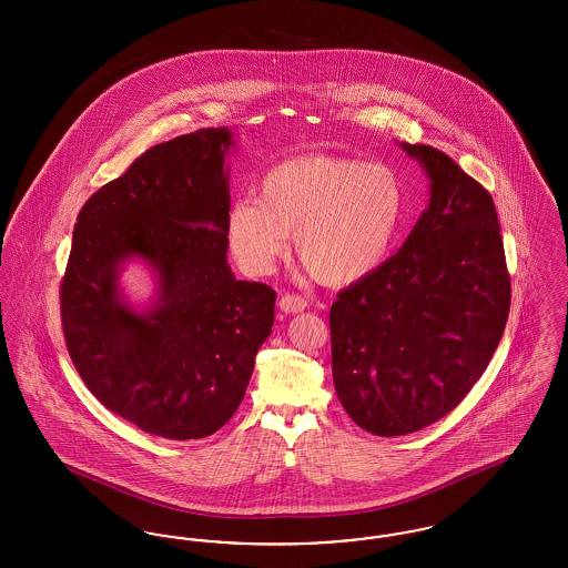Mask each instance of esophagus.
<instances>
[{"mask_svg": "<svg viewBox=\"0 0 568 568\" xmlns=\"http://www.w3.org/2000/svg\"><path fill=\"white\" fill-rule=\"evenodd\" d=\"M306 306H308V302L302 296H296V294H285V296H281V300H278V308L283 313H287V315L302 313Z\"/></svg>", "mask_w": 568, "mask_h": 568, "instance_id": "1", "label": "esophagus"}]
</instances>
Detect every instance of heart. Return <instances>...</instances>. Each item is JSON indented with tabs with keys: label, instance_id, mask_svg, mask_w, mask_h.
I'll list each match as a JSON object with an SVG mask.
<instances>
[{
	"label": "heart",
	"instance_id": "heart-1",
	"mask_svg": "<svg viewBox=\"0 0 568 568\" xmlns=\"http://www.w3.org/2000/svg\"><path fill=\"white\" fill-rule=\"evenodd\" d=\"M405 215V183L396 168L345 155L311 153L276 163L257 197L234 202L225 236L248 274H264L287 251L325 285H352L377 271Z\"/></svg>",
	"mask_w": 568,
	"mask_h": 568
}]
</instances>
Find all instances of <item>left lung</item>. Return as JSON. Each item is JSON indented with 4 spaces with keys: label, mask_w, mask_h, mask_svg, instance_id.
Wrapping results in <instances>:
<instances>
[{
    "label": "left lung",
    "mask_w": 568,
    "mask_h": 568,
    "mask_svg": "<svg viewBox=\"0 0 568 568\" xmlns=\"http://www.w3.org/2000/svg\"><path fill=\"white\" fill-rule=\"evenodd\" d=\"M400 149L430 181L428 209L398 253L329 308L336 396L377 436L417 433L454 410L484 375L511 304L491 195L443 151Z\"/></svg>",
    "instance_id": "obj_1"
}]
</instances>
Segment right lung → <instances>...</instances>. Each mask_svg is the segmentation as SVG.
Listing matches in <instances>:
<instances>
[{"instance_id":"right-lung-1","label":"right lung","mask_w":568,"mask_h":568,"mask_svg":"<svg viewBox=\"0 0 568 568\" xmlns=\"http://www.w3.org/2000/svg\"><path fill=\"white\" fill-rule=\"evenodd\" d=\"M232 146V130L211 128L144 151L84 202L61 281L65 345L89 392L172 440L230 422L274 324L276 294L227 264ZM134 258L156 278L144 310L120 290Z\"/></svg>"}]
</instances>
